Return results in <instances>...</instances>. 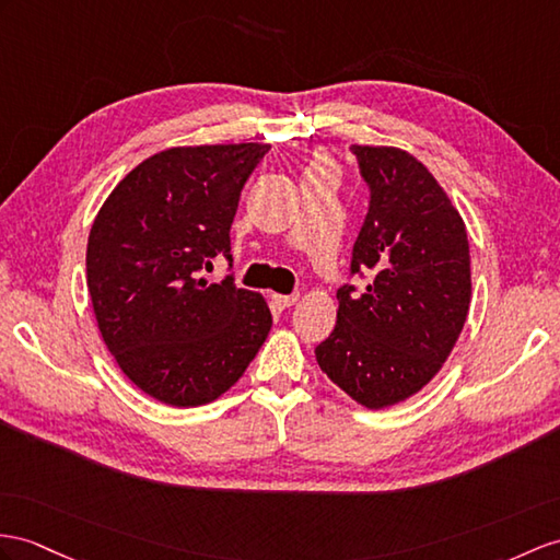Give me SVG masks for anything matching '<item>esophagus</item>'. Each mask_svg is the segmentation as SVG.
Segmentation results:
<instances>
[{
    "instance_id": "esophagus-1",
    "label": "esophagus",
    "mask_w": 560,
    "mask_h": 560,
    "mask_svg": "<svg viewBox=\"0 0 560 560\" xmlns=\"http://www.w3.org/2000/svg\"><path fill=\"white\" fill-rule=\"evenodd\" d=\"M294 302H296V294H270V304L276 306L278 311L294 306Z\"/></svg>"
}]
</instances>
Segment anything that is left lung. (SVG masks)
<instances>
[{
    "label": "left lung",
    "mask_w": 560,
    "mask_h": 560,
    "mask_svg": "<svg viewBox=\"0 0 560 560\" xmlns=\"http://www.w3.org/2000/svg\"><path fill=\"white\" fill-rule=\"evenodd\" d=\"M371 189L337 290V325L316 347L320 371L365 408H387L425 387L452 353L470 308V249L460 213L434 175L404 149L351 144Z\"/></svg>",
    "instance_id": "1"
}]
</instances>
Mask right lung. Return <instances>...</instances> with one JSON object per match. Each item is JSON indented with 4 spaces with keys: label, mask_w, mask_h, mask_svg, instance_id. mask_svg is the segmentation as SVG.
I'll return each mask as SVG.
<instances>
[{
    "label": "right lung",
    "mask_w": 560,
    "mask_h": 560,
    "mask_svg": "<svg viewBox=\"0 0 560 560\" xmlns=\"http://www.w3.org/2000/svg\"><path fill=\"white\" fill-rule=\"evenodd\" d=\"M270 144L171 147L108 195L88 240V290L106 349L149 397L201 406L221 397L266 342L272 316L233 276L199 272L230 254L240 192Z\"/></svg>",
    "instance_id": "obj_1"
}]
</instances>
